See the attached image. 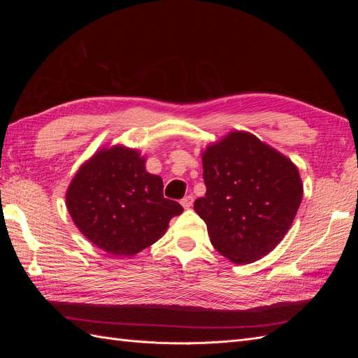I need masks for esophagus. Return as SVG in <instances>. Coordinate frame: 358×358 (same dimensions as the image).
<instances>
[{"label": "esophagus", "instance_id": "34e87169", "mask_svg": "<svg viewBox=\"0 0 358 358\" xmlns=\"http://www.w3.org/2000/svg\"><path fill=\"white\" fill-rule=\"evenodd\" d=\"M192 201H194V197L192 196H187V197H183L180 200V204L183 206V209H189L191 206H192Z\"/></svg>", "mask_w": 358, "mask_h": 358}]
</instances>
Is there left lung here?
Instances as JSON below:
<instances>
[{
  "label": "left lung",
  "mask_w": 358,
  "mask_h": 358,
  "mask_svg": "<svg viewBox=\"0 0 358 358\" xmlns=\"http://www.w3.org/2000/svg\"><path fill=\"white\" fill-rule=\"evenodd\" d=\"M204 197L194 210L210 243L234 264H249L279 245L303 197L297 166L248 131L233 129L201 152Z\"/></svg>",
  "instance_id": "1"
}]
</instances>
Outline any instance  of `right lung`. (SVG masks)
<instances>
[{"mask_svg":"<svg viewBox=\"0 0 358 358\" xmlns=\"http://www.w3.org/2000/svg\"><path fill=\"white\" fill-rule=\"evenodd\" d=\"M162 179L146 171V157L124 145L104 146L76 171L66 192L79 231L104 252L136 255L161 239L183 208L162 196Z\"/></svg>","mask_w":358,"mask_h":358,"instance_id":"right-lung-1","label":"right lung"}]
</instances>
